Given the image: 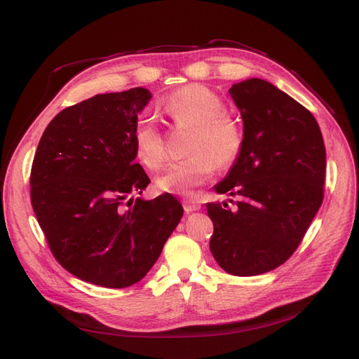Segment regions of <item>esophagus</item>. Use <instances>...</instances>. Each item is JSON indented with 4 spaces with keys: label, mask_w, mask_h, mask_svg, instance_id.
I'll return each instance as SVG.
<instances>
[{
    "label": "esophagus",
    "mask_w": 359,
    "mask_h": 359,
    "mask_svg": "<svg viewBox=\"0 0 359 359\" xmlns=\"http://www.w3.org/2000/svg\"><path fill=\"white\" fill-rule=\"evenodd\" d=\"M182 206H184V210L187 212H195V210H200L201 209V204L196 198H186L182 201Z\"/></svg>",
    "instance_id": "34e87169"
}]
</instances>
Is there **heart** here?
Listing matches in <instances>:
<instances>
[{"mask_svg":"<svg viewBox=\"0 0 359 359\" xmlns=\"http://www.w3.org/2000/svg\"><path fill=\"white\" fill-rule=\"evenodd\" d=\"M164 111L177 128H192L187 147L190 156L172 163L158 177L161 190L177 195L192 194L204 184L218 167H228L240 155L243 133L237 121L224 111L220 96L204 85H189L173 93ZM136 156L150 170H158L165 161V142L150 121H139L133 131Z\"/></svg>","mask_w":359,"mask_h":359,"instance_id":"b5f03b06","label":"heart"}]
</instances>
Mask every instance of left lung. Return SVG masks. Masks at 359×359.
I'll return each mask as SVG.
<instances>
[{"label":"left lung","instance_id":"left-lung-1","mask_svg":"<svg viewBox=\"0 0 359 359\" xmlns=\"http://www.w3.org/2000/svg\"><path fill=\"white\" fill-rule=\"evenodd\" d=\"M229 94L243 147L214 189L238 201L206 204L209 248L226 273L248 277L280 266L301 245L324 200L325 145L309 109L266 80L248 79Z\"/></svg>","mask_w":359,"mask_h":359}]
</instances>
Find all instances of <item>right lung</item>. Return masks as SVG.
<instances>
[{"label": "right lung", "mask_w": 359, "mask_h": 359, "mask_svg": "<svg viewBox=\"0 0 359 359\" xmlns=\"http://www.w3.org/2000/svg\"><path fill=\"white\" fill-rule=\"evenodd\" d=\"M145 88L97 94L49 122L31 170V203L55 260L88 283L126 288L155 265L177 228L170 194L135 198L150 178L135 163Z\"/></svg>", "instance_id": "obj_1"}]
</instances>
